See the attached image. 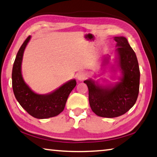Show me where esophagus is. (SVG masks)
<instances>
[{"label":"esophagus","mask_w":157,"mask_h":157,"mask_svg":"<svg viewBox=\"0 0 157 157\" xmlns=\"http://www.w3.org/2000/svg\"><path fill=\"white\" fill-rule=\"evenodd\" d=\"M86 78V73L84 72V71H81V72H79L77 75V78L79 81H83Z\"/></svg>","instance_id":"1"}]
</instances>
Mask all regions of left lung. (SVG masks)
I'll return each instance as SVG.
<instances>
[{"mask_svg":"<svg viewBox=\"0 0 157 157\" xmlns=\"http://www.w3.org/2000/svg\"><path fill=\"white\" fill-rule=\"evenodd\" d=\"M114 40L117 42L115 62L121 73L120 82L106 86L91 79L84 82L88 88L91 109L102 117H117L128 112L135 105L139 91L140 71L135 51L125 37H115ZM108 62L109 57H106L104 63Z\"/></svg>","mask_w":157,"mask_h":157,"instance_id":"8db88e82","label":"left lung"}]
</instances>
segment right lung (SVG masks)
Returning a JSON list of instances; mask_svg holds the SVG:
<instances>
[{
  "label": "right lung",
  "instance_id": "add662e5",
  "mask_svg": "<svg viewBox=\"0 0 157 157\" xmlns=\"http://www.w3.org/2000/svg\"><path fill=\"white\" fill-rule=\"evenodd\" d=\"M29 36L20 48L12 69V88L20 105L33 117L47 119L57 116L64 109L71 91L76 86L75 79L67 82L50 93L40 95L31 89L22 75L21 65L25 48L29 42Z\"/></svg>",
  "mask_w": 157,
  "mask_h": 157
}]
</instances>
